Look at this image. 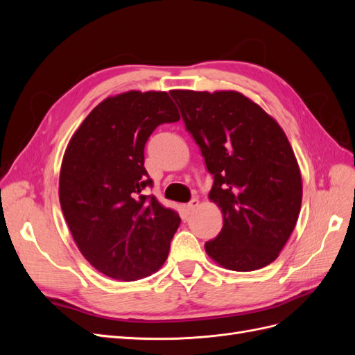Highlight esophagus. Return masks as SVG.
Listing matches in <instances>:
<instances>
[{
	"instance_id": "1",
	"label": "esophagus",
	"mask_w": 355,
	"mask_h": 355,
	"mask_svg": "<svg viewBox=\"0 0 355 355\" xmlns=\"http://www.w3.org/2000/svg\"><path fill=\"white\" fill-rule=\"evenodd\" d=\"M198 204H200V201H198L197 198H192V200L188 202V206H187L188 213H192V211H194V210L198 207Z\"/></svg>"
}]
</instances>
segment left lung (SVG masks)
<instances>
[{
	"label": "left lung",
	"mask_w": 355,
	"mask_h": 355,
	"mask_svg": "<svg viewBox=\"0 0 355 355\" xmlns=\"http://www.w3.org/2000/svg\"><path fill=\"white\" fill-rule=\"evenodd\" d=\"M170 94L213 175L209 198L223 216L222 231L204 249L231 271L270 265L292 235L302 204V178L283 128L239 92Z\"/></svg>",
	"instance_id": "1"
}]
</instances>
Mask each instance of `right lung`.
Segmentation results:
<instances>
[{"label":"right lung","instance_id":"1","mask_svg":"<svg viewBox=\"0 0 355 355\" xmlns=\"http://www.w3.org/2000/svg\"><path fill=\"white\" fill-rule=\"evenodd\" d=\"M180 120L167 92L130 90L85 116L62 159L59 200L75 244L99 272L135 282L158 271L180 223L154 196L144 167L148 137Z\"/></svg>","mask_w":355,"mask_h":355}]
</instances>
